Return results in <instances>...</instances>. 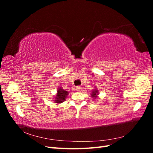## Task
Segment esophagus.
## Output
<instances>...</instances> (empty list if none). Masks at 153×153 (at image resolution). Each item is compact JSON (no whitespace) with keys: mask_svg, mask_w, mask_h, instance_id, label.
Masks as SVG:
<instances>
[{"mask_svg":"<svg viewBox=\"0 0 153 153\" xmlns=\"http://www.w3.org/2000/svg\"><path fill=\"white\" fill-rule=\"evenodd\" d=\"M76 88V90L79 91H80V90H81V89H82V87H80V86H77Z\"/></svg>","mask_w":153,"mask_h":153,"instance_id":"esophagus-1","label":"esophagus"}]
</instances>
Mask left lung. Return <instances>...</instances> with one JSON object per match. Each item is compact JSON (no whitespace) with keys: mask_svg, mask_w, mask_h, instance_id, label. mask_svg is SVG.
Here are the masks:
<instances>
[{"mask_svg":"<svg viewBox=\"0 0 153 153\" xmlns=\"http://www.w3.org/2000/svg\"><path fill=\"white\" fill-rule=\"evenodd\" d=\"M92 96L94 97V98H96V96L97 95V94H97V91H94L93 92H92Z\"/></svg>","mask_w":153,"mask_h":153,"instance_id":"obj_1","label":"left lung"}]
</instances>
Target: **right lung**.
<instances>
[{"instance_id": "obj_1", "label": "right lung", "mask_w": 153, "mask_h": 153, "mask_svg": "<svg viewBox=\"0 0 153 153\" xmlns=\"http://www.w3.org/2000/svg\"><path fill=\"white\" fill-rule=\"evenodd\" d=\"M68 91H65L62 90L61 88H59V90H58V92H57V97H56V100H55V103H62V101H64V100H65V98H66V96H67L68 94Z\"/></svg>"}]
</instances>
